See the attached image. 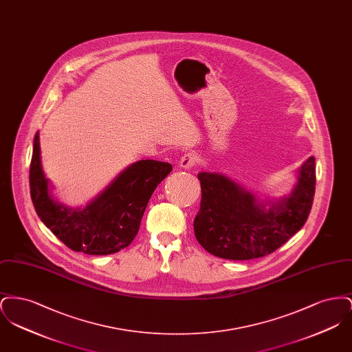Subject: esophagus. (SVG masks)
<instances>
[{"label": "esophagus", "instance_id": "1", "mask_svg": "<svg viewBox=\"0 0 352 352\" xmlns=\"http://www.w3.org/2000/svg\"><path fill=\"white\" fill-rule=\"evenodd\" d=\"M197 161H198L197 154H194V153H186V154L182 155V158H181V161H179V165H181V168H191L197 165Z\"/></svg>", "mask_w": 352, "mask_h": 352}]
</instances>
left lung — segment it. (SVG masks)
Here are the masks:
<instances>
[{
    "mask_svg": "<svg viewBox=\"0 0 352 352\" xmlns=\"http://www.w3.org/2000/svg\"><path fill=\"white\" fill-rule=\"evenodd\" d=\"M201 208L194 232L201 247L227 260H252L278 250L309 218L316 192V158L300 168L290 197L272 203L268 211L254 195L214 173H199Z\"/></svg>",
    "mask_w": 352,
    "mask_h": 352,
    "instance_id": "1",
    "label": "left lung"
}]
</instances>
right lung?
<instances>
[{
  "instance_id": "obj_1",
  "label": "right lung",
  "mask_w": 352,
  "mask_h": 352,
  "mask_svg": "<svg viewBox=\"0 0 352 352\" xmlns=\"http://www.w3.org/2000/svg\"><path fill=\"white\" fill-rule=\"evenodd\" d=\"M171 170L168 162L141 160L125 168L85 208L74 210L49 195L36 133L30 164V195L38 217L69 250L111 254L133 241L151 194Z\"/></svg>"
}]
</instances>
